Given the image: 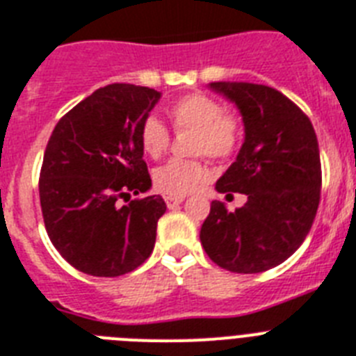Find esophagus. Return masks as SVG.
<instances>
[{
  "instance_id": "obj_1",
  "label": "esophagus",
  "mask_w": 356,
  "mask_h": 356,
  "mask_svg": "<svg viewBox=\"0 0 356 356\" xmlns=\"http://www.w3.org/2000/svg\"><path fill=\"white\" fill-rule=\"evenodd\" d=\"M164 201H166V207L168 208H175L183 203L184 197H173V195H166V197H164Z\"/></svg>"
}]
</instances>
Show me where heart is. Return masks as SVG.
I'll list each match as a JSON object with an SVG mask.
<instances>
[{
  "label": "heart",
  "mask_w": 356,
  "mask_h": 356,
  "mask_svg": "<svg viewBox=\"0 0 356 356\" xmlns=\"http://www.w3.org/2000/svg\"><path fill=\"white\" fill-rule=\"evenodd\" d=\"M170 118L177 129H193V153L212 159L230 157L239 144V124L232 115L223 113L216 98L203 93L186 95L170 108ZM140 146L149 157L157 159L168 148L170 133L163 120L149 115L138 131ZM208 175L201 161L172 159L153 173V183L159 192L183 197L195 192Z\"/></svg>",
  "instance_id": "heart-1"
}]
</instances>
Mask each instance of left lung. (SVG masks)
Segmentation results:
<instances>
[{
    "instance_id": "1",
    "label": "left lung",
    "mask_w": 356,
    "mask_h": 356,
    "mask_svg": "<svg viewBox=\"0 0 356 356\" xmlns=\"http://www.w3.org/2000/svg\"><path fill=\"white\" fill-rule=\"evenodd\" d=\"M208 88L239 109L245 140L216 190L247 195L228 212L212 201L201 227L208 258L230 273L256 274L291 258L313 227L322 168L316 133L305 113L276 89L250 82Z\"/></svg>"
}]
</instances>
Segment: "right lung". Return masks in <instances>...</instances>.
Here are the masks:
<instances>
[{"instance_id":"1","label":"right lung","mask_w":356,"mask_h":356,"mask_svg":"<svg viewBox=\"0 0 356 356\" xmlns=\"http://www.w3.org/2000/svg\"><path fill=\"white\" fill-rule=\"evenodd\" d=\"M159 100L155 89L111 83L63 115L49 138L40 173L43 223L80 273L122 276L155 247L164 199L127 201L152 188L138 131Z\"/></svg>"}]
</instances>
